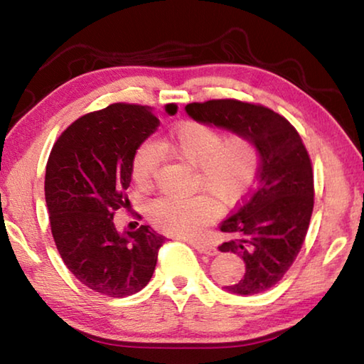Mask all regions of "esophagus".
I'll return each instance as SVG.
<instances>
[{"instance_id": "1", "label": "esophagus", "mask_w": 364, "mask_h": 364, "mask_svg": "<svg viewBox=\"0 0 364 364\" xmlns=\"http://www.w3.org/2000/svg\"><path fill=\"white\" fill-rule=\"evenodd\" d=\"M191 245L197 250L200 252V254H207V255H217L218 250L217 247H213L212 244L204 242V241H191Z\"/></svg>"}]
</instances>
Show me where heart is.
<instances>
[{
  "label": "heart",
  "instance_id": "heart-1",
  "mask_svg": "<svg viewBox=\"0 0 364 364\" xmlns=\"http://www.w3.org/2000/svg\"><path fill=\"white\" fill-rule=\"evenodd\" d=\"M157 149L189 165L194 188L207 193L220 205H232L245 194L258 170V149L244 134L223 133L202 122H184L157 143ZM157 154L151 146L134 154L132 175L139 188H149L157 170ZM217 213L205 196L159 197L147 207V217L157 230L178 237H193Z\"/></svg>",
  "mask_w": 364,
  "mask_h": 364
}]
</instances>
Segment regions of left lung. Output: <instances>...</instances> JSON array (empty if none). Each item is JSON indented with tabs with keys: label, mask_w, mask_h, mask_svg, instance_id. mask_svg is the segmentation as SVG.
I'll use <instances>...</instances> for the list:
<instances>
[{
	"label": "left lung",
	"mask_w": 364,
	"mask_h": 364,
	"mask_svg": "<svg viewBox=\"0 0 364 364\" xmlns=\"http://www.w3.org/2000/svg\"><path fill=\"white\" fill-rule=\"evenodd\" d=\"M196 122L250 138L258 149L257 184L220 230L230 241L220 245L242 258L244 278L226 291L254 295L268 291L292 267L305 241L313 212V168L300 134L284 117L260 104L212 100L188 104Z\"/></svg>",
	"instance_id": "8db88e82"
}]
</instances>
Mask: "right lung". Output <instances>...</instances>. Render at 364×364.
Masks as SVG:
<instances>
[{
    "instance_id": "add662e5",
    "label": "right lung",
    "mask_w": 364,
    "mask_h": 364,
    "mask_svg": "<svg viewBox=\"0 0 364 364\" xmlns=\"http://www.w3.org/2000/svg\"><path fill=\"white\" fill-rule=\"evenodd\" d=\"M159 123L147 106L110 104L73 122L49 154L45 197L54 242L70 273L109 297L139 292L165 242L151 226L120 232L114 223L115 210L130 205L134 154Z\"/></svg>"
}]
</instances>
